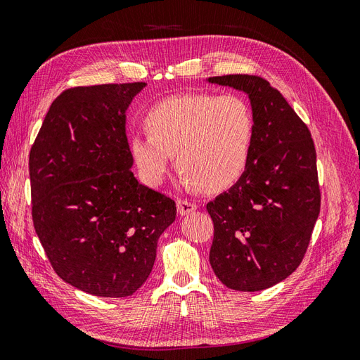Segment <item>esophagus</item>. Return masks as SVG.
Here are the masks:
<instances>
[{"label":"esophagus","instance_id":"34e87169","mask_svg":"<svg viewBox=\"0 0 360 360\" xmlns=\"http://www.w3.org/2000/svg\"><path fill=\"white\" fill-rule=\"evenodd\" d=\"M197 207H198L197 204L192 202V201H188V200H179L177 201V212L181 216L195 212V210H197Z\"/></svg>","mask_w":360,"mask_h":360}]
</instances>
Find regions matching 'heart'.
I'll list each match as a JSON object with an SVG mask.
<instances>
[{"instance_id":"1","label":"heart","mask_w":360,"mask_h":360,"mask_svg":"<svg viewBox=\"0 0 360 360\" xmlns=\"http://www.w3.org/2000/svg\"><path fill=\"white\" fill-rule=\"evenodd\" d=\"M148 135L130 138L141 177L159 186L176 155L181 181L219 192L243 176L252 151L255 122L238 94L184 93L153 105L146 114Z\"/></svg>"}]
</instances>
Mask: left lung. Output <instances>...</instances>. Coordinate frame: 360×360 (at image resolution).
I'll return each instance as SVG.
<instances>
[{
  "instance_id": "left-lung-1",
  "label": "left lung",
  "mask_w": 360,
  "mask_h": 360,
  "mask_svg": "<svg viewBox=\"0 0 360 360\" xmlns=\"http://www.w3.org/2000/svg\"><path fill=\"white\" fill-rule=\"evenodd\" d=\"M248 94L255 132L248 168L207 204L214 236L210 264L224 285L261 291L299 267L320 213L317 155L308 126L266 79H207Z\"/></svg>"
}]
</instances>
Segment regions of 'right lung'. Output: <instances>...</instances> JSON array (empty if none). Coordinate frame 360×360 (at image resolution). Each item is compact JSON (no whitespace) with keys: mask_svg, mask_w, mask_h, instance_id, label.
<instances>
[{"mask_svg":"<svg viewBox=\"0 0 360 360\" xmlns=\"http://www.w3.org/2000/svg\"><path fill=\"white\" fill-rule=\"evenodd\" d=\"M146 82L64 90L30 151L31 214L56 274L99 297H126L147 281L176 202L141 184L126 111Z\"/></svg>","mask_w":360,"mask_h":360,"instance_id":"right-lung-1","label":"right lung"}]
</instances>
